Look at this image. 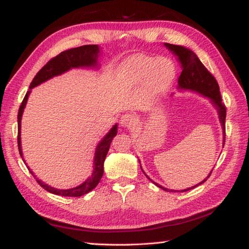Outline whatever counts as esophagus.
Returning a JSON list of instances; mask_svg holds the SVG:
<instances>
[{
    "mask_svg": "<svg viewBox=\"0 0 249 249\" xmlns=\"http://www.w3.org/2000/svg\"><path fill=\"white\" fill-rule=\"evenodd\" d=\"M135 116L134 114H129V113H126V114H123L121 116L120 119V123L121 125L123 126V127H133V126L135 125Z\"/></svg>",
    "mask_w": 249,
    "mask_h": 249,
    "instance_id": "1",
    "label": "esophagus"
}]
</instances>
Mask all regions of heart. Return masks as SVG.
<instances>
[{
  "mask_svg": "<svg viewBox=\"0 0 249 249\" xmlns=\"http://www.w3.org/2000/svg\"><path fill=\"white\" fill-rule=\"evenodd\" d=\"M124 75L135 82L144 81L154 91H160L170 86L176 77L174 63L165 56H138L127 61L122 67Z\"/></svg>",
  "mask_w": 249,
  "mask_h": 249,
  "instance_id": "b5f03b06",
  "label": "heart"
}]
</instances>
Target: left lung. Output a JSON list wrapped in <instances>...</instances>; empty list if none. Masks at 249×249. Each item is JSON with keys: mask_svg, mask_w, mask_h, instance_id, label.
Listing matches in <instances>:
<instances>
[{"mask_svg": "<svg viewBox=\"0 0 249 249\" xmlns=\"http://www.w3.org/2000/svg\"><path fill=\"white\" fill-rule=\"evenodd\" d=\"M163 45H165V47L169 51L172 52V54H174V56H177L179 65H181L182 72H181V76L178 77V89H192V91L199 92L202 95H204V96L210 97L211 99H212V102L215 105V107L218 110L220 123L224 128V134H226L225 122H226L227 109H226V106L223 104V102H221L219 86H218L217 81H216L215 77L208 71V68H206L202 64V63H201V61L198 59V56L195 54V52H193L190 49L185 48V47H182V46L172 45V44H168V43H165ZM211 174H212V171H211L208 178L203 179V181L199 183L198 185H196V186H194L192 188L181 190V192H187V190H190V189L199 186V185H201V184H203L206 179L210 178ZM146 178H149L151 182H153L149 177L146 176ZM156 185L158 187H160L161 189L166 190V192L177 193V190H170V189H167L165 187L160 186V185H158V184H156Z\"/></svg>", "mask_w": 249, "mask_h": 249, "instance_id": "left-lung-1", "label": "left lung"}]
</instances>
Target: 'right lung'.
Masks as SVG:
<instances>
[{
	"instance_id": "1",
	"label": "right lung",
	"mask_w": 249,
	"mask_h": 249,
	"mask_svg": "<svg viewBox=\"0 0 249 249\" xmlns=\"http://www.w3.org/2000/svg\"><path fill=\"white\" fill-rule=\"evenodd\" d=\"M98 53H99V48L97 45H86V46L77 47V48H71L70 50H65L61 52L60 54H57L56 56L52 57V59L47 63V64L41 68L38 72L36 73V76L34 77V79L32 80L30 84V89L26 92L18 111V149H19L21 157H22V150H21V139H20L21 116H22L23 109L25 107L26 102H28V97L30 95L31 89L38 86V84H40L41 82H45L46 80H48V79L52 77L61 75V73L67 71L72 67L95 65L96 64ZM116 133H118V126L114 125L109 133L106 135L105 138L99 142L96 147V153H95L94 170H93L92 176L89 177L83 184H81L80 186L71 188V189H56L43 183L40 179L36 178V182L38 183L44 189H46L47 192L57 195V196H63V197H81V196L89 193L91 190H93L97 186L100 178L103 177L105 158L107 156L111 141H112L113 137L116 135ZM30 172L32 176H34V173L31 170Z\"/></svg>"
}]
</instances>
